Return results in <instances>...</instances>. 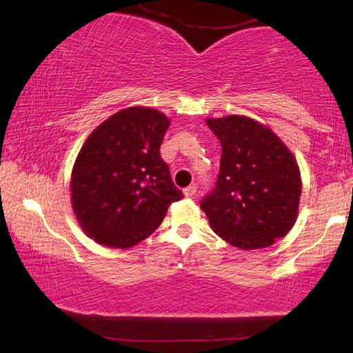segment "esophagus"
I'll use <instances>...</instances> for the list:
<instances>
[{"mask_svg":"<svg viewBox=\"0 0 353 353\" xmlns=\"http://www.w3.org/2000/svg\"><path fill=\"white\" fill-rule=\"evenodd\" d=\"M195 192H196L195 184H190V186H188L186 189H184V195H186V196H194Z\"/></svg>","mask_w":353,"mask_h":353,"instance_id":"esophagus-1","label":"esophagus"}]
</instances>
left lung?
Listing matches in <instances>:
<instances>
[{"label":"left lung","instance_id":"8db88e82","mask_svg":"<svg viewBox=\"0 0 353 353\" xmlns=\"http://www.w3.org/2000/svg\"><path fill=\"white\" fill-rule=\"evenodd\" d=\"M221 144L215 188L201 200L214 232L240 250L267 248L298 217L299 167L287 145L245 116L208 119Z\"/></svg>","mask_w":353,"mask_h":353}]
</instances>
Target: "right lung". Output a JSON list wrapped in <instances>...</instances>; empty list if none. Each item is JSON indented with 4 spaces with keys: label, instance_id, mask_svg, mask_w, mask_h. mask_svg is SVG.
<instances>
[{
    "label": "right lung",
    "instance_id": "right-lung-1",
    "mask_svg": "<svg viewBox=\"0 0 353 353\" xmlns=\"http://www.w3.org/2000/svg\"><path fill=\"white\" fill-rule=\"evenodd\" d=\"M169 125L158 110L125 108L102 122L80 148L71 201L82 230L97 243L119 250L139 243L183 199L159 153Z\"/></svg>",
    "mask_w": 353,
    "mask_h": 353
}]
</instances>
